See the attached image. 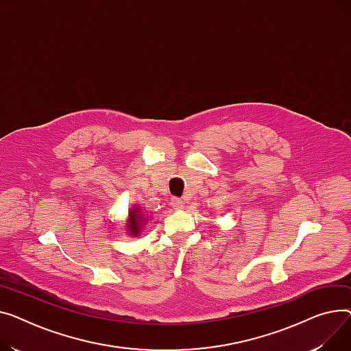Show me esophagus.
<instances>
[{
    "instance_id": "obj_1",
    "label": "esophagus",
    "mask_w": 351,
    "mask_h": 351,
    "mask_svg": "<svg viewBox=\"0 0 351 351\" xmlns=\"http://www.w3.org/2000/svg\"><path fill=\"white\" fill-rule=\"evenodd\" d=\"M170 204H171V207L176 210H181L184 207V201H181L180 198H171Z\"/></svg>"
}]
</instances>
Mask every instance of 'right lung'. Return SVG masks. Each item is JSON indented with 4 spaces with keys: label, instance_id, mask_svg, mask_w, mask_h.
<instances>
[{
    "label": "right lung",
    "instance_id": "add662e5",
    "mask_svg": "<svg viewBox=\"0 0 351 351\" xmlns=\"http://www.w3.org/2000/svg\"><path fill=\"white\" fill-rule=\"evenodd\" d=\"M144 219H146V218L141 215L138 205H136V207H133L129 211V221H128V225H126V230L129 231V234L132 237H138L140 235V226L144 222Z\"/></svg>",
    "mask_w": 351,
    "mask_h": 351
}]
</instances>
